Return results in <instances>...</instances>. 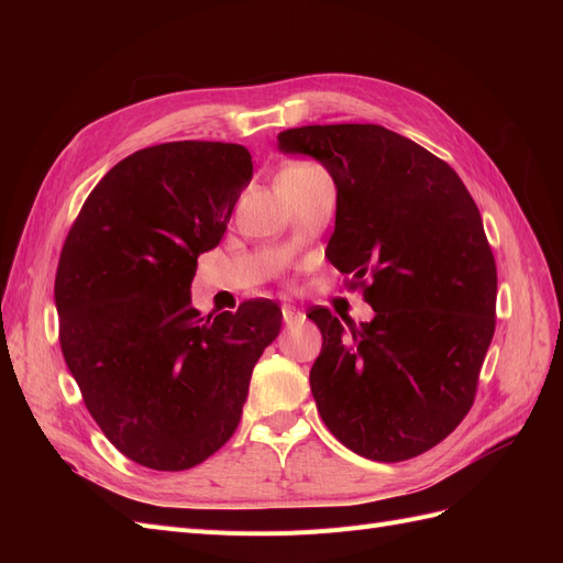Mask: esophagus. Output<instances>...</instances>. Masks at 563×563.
<instances>
[{
    "mask_svg": "<svg viewBox=\"0 0 563 563\" xmlns=\"http://www.w3.org/2000/svg\"><path fill=\"white\" fill-rule=\"evenodd\" d=\"M282 317H284L286 327H296V323H300L305 319V314L298 308H291V305H284Z\"/></svg>",
    "mask_w": 563,
    "mask_h": 563,
    "instance_id": "1",
    "label": "esophagus"
}]
</instances>
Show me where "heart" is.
<instances>
[{"mask_svg":"<svg viewBox=\"0 0 563 563\" xmlns=\"http://www.w3.org/2000/svg\"><path fill=\"white\" fill-rule=\"evenodd\" d=\"M310 172H317V168H312V166H308V164H294V166L284 168L282 174H310Z\"/></svg>","mask_w":563,"mask_h":563,"instance_id":"heart-1","label":"heart"}]
</instances>
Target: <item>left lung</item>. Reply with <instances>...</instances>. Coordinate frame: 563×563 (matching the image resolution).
<instances>
[{
	"label": "left lung",
	"instance_id": "8db88e82",
	"mask_svg": "<svg viewBox=\"0 0 563 563\" xmlns=\"http://www.w3.org/2000/svg\"><path fill=\"white\" fill-rule=\"evenodd\" d=\"M335 183L329 261L373 317H308L323 345L310 371L317 411L350 451L401 463L444 441L474 404L496 331L498 272L479 209L453 168L378 124H314L277 135Z\"/></svg>",
	"mask_w": 563,
	"mask_h": 563
}]
</instances>
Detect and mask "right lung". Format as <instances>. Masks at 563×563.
<instances>
[{
    "label": "right lung",
    "mask_w": 563,
    "mask_h": 563,
    "mask_svg": "<svg viewBox=\"0 0 563 563\" xmlns=\"http://www.w3.org/2000/svg\"><path fill=\"white\" fill-rule=\"evenodd\" d=\"M244 145L176 141L103 176L56 272L65 364L98 428L133 463L180 472L234 434L255 362L279 335L267 298L201 317L190 284L251 183Z\"/></svg>",
    "instance_id": "right-lung-1"
}]
</instances>
